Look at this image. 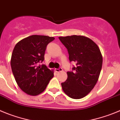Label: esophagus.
Listing matches in <instances>:
<instances>
[{
	"instance_id": "obj_1",
	"label": "esophagus",
	"mask_w": 120,
	"mask_h": 120,
	"mask_svg": "<svg viewBox=\"0 0 120 120\" xmlns=\"http://www.w3.org/2000/svg\"><path fill=\"white\" fill-rule=\"evenodd\" d=\"M62 71H63V69L61 68H58V69H55V71H56V72H60Z\"/></svg>"
}]
</instances>
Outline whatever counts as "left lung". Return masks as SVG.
<instances>
[{
    "label": "left lung",
    "instance_id": "left-lung-1",
    "mask_svg": "<svg viewBox=\"0 0 120 120\" xmlns=\"http://www.w3.org/2000/svg\"><path fill=\"white\" fill-rule=\"evenodd\" d=\"M67 48L70 62L75 61L68 78L61 83L63 90L72 99H79L92 90L99 78L102 66V54L92 40L83 36L59 38Z\"/></svg>",
    "mask_w": 120,
    "mask_h": 120
}]
</instances>
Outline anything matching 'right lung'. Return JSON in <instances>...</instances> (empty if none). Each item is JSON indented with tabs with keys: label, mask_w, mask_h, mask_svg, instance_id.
<instances>
[{
	"label": "right lung",
	"mask_w": 120,
	"mask_h": 120,
	"mask_svg": "<svg viewBox=\"0 0 120 120\" xmlns=\"http://www.w3.org/2000/svg\"><path fill=\"white\" fill-rule=\"evenodd\" d=\"M54 39L47 36L32 35L20 41L14 48L12 71L18 86L28 94L41 93L53 78V72L39 63L44 60L47 45Z\"/></svg>",
	"instance_id": "obj_1"
}]
</instances>
